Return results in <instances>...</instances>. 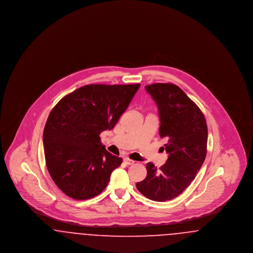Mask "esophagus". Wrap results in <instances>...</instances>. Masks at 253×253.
Returning a JSON list of instances; mask_svg holds the SVG:
<instances>
[{"mask_svg": "<svg viewBox=\"0 0 253 253\" xmlns=\"http://www.w3.org/2000/svg\"><path fill=\"white\" fill-rule=\"evenodd\" d=\"M123 161H124V163H125L126 165H132V164L134 163V161H133V160L130 159V158H128V157H125V158L123 159Z\"/></svg>", "mask_w": 253, "mask_h": 253, "instance_id": "1", "label": "esophagus"}]
</instances>
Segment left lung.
Listing matches in <instances>:
<instances>
[{"label": "left lung", "instance_id": "obj_1", "mask_svg": "<svg viewBox=\"0 0 253 253\" xmlns=\"http://www.w3.org/2000/svg\"><path fill=\"white\" fill-rule=\"evenodd\" d=\"M145 89L157 103L159 135L167 142L169 157L159 169L147 163V176L136 189L151 200L164 202L188 188L203 165L208 127L201 110L177 85L154 84Z\"/></svg>", "mask_w": 253, "mask_h": 253}]
</instances>
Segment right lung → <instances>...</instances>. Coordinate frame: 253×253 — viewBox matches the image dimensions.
I'll list each match as a JSON object with an SVG mask.
<instances>
[{"label": "right lung", "mask_w": 253, "mask_h": 253, "mask_svg": "<svg viewBox=\"0 0 253 253\" xmlns=\"http://www.w3.org/2000/svg\"><path fill=\"white\" fill-rule=\"evenodd\" d=\"M140 84H89L62 97L43 130L46 167L62 193L77 200L95 197L121 166L100 142L128 108Z\"/></svg>", "instance_id": "1"}]
</instances>
